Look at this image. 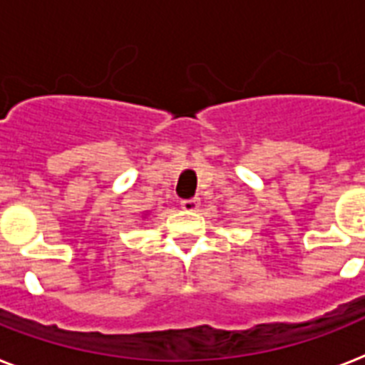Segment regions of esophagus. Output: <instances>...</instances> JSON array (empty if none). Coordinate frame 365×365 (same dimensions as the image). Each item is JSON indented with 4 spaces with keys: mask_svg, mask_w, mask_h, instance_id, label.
<instances>
[{
    "mask_svg": "<svg viewBox=\"0 0 365 365\" xmlns=\"http://www.w3.org/2000/svg\"><path fill=\"white\" fill-rule=\"evenodd\" d=\"M198 206H200V200H198V198H185V200H182V208L185 210V212H197Z\"/></svg>",
    "mask_w": 365,
    "mask_h": 365,
    "instance_id": "1",
    "label": "esophagus"
}]
</instances>
